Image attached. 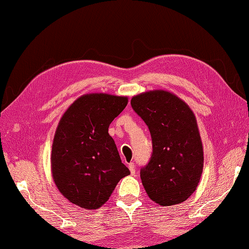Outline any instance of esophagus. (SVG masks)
I'll return each instance as SVG.
<instances>
[{"instance_id":"34e87169","label":"esophagus","mask_w":249,"mask_h":249,"mask_svg":"<svg viewBox=\"0 0 249 249\" xmlns=\"http://www.w3.org/2000/svg\"><path fill=\"white\" fill-rule=\"evenodd\" d=\"M128 169L129 171H131V174H134L135 173V164L133 162L128 163Z\"/></svg>"}]
</instances>
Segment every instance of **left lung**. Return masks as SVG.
<instances>
[{
    "instance_id": "1",
    "label": "left lung",
    "mask_w": 249,
    "mask_h": 249,
    "mask_svg": "<svg viewBox=\"0 0 249 249\" xmlns=\"http://www.w3.org/2000/svg\"><path fill=\"white\" fill-rule=\"evenodd\" d=\"M131 105L152 137L153 153L141 170L147 196L160 206L185 201L198 187L203 169V147L194 112L177 95L162 89L133 96Z\"/></svg>"
}]
</instances>
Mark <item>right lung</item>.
I'll use <instances>...</instances> for the list:
<instances>
[{"label":"right lung","mask_w":249,"mask_h":249,"mask_svg":"<svg viewBox=\"0 0 249 249\" xmlns=\"http://www.w3.org/2000/svg\"><path fill=\"white\" fill-rule=\"evenodd\" d=\"M128 103L126 96L91 92L77 98L59 121L51 150V173L67 200L88 210L101 208L128 176L109 124Z\"/></svg>","instance_id":"add662e5"}]
</instances>
